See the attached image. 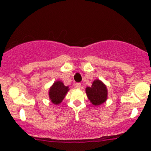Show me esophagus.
<instances>
[{
	"instance_id": "34e87169",
	"label": "esophagus",
	"mask_w": 151,
	"mask_h": 151,
	"mask_svg": "<svg viewBox=\"0 0 151 151\" xmlns=\"http://www.w3.org/2000/svg\"><path fill=\"white\" fill-rule=\"evenodd\" d=\"M75 87H76V88H81V83H76Z\"/></svg>"
}]
</instances>
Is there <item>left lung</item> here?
<instances>
[{"mask_svg":"<svg viewBox=\"0 0 151 151\" xmlns=\"http://www.w3.org/2000/svg\"><path fill=\"white\" fill-rule=\"evenodd\" d=\"M85 91L88 99L95 106L103 104L107 99L106 85L99 80H94L91 87H87Z\"/></svg>","mask_w":151,"mask_h":151,"instance_id":"8db88e82","label":"left lung"}]
</instances>
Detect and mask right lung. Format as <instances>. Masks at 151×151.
I'll return each instance as SVG.
<instances>
[{
	"label": "right lung",
	"mask_w": 151,
	"mask_h": 151,
	"mask_svg": "<svg viewBox=\"0 0 151 151\" xmlns=\"http://www.w3.org/2000/svg\"><path fill=\"white\" fill-rule=\"evenodd\" d=\"M69 88L68 86H65L61 81L55 82L49 91V97L52 102L55 104H59L62 102L63 99Z\"/></svg>",
	"instance_id": "obj_1"
}]
</instances>
